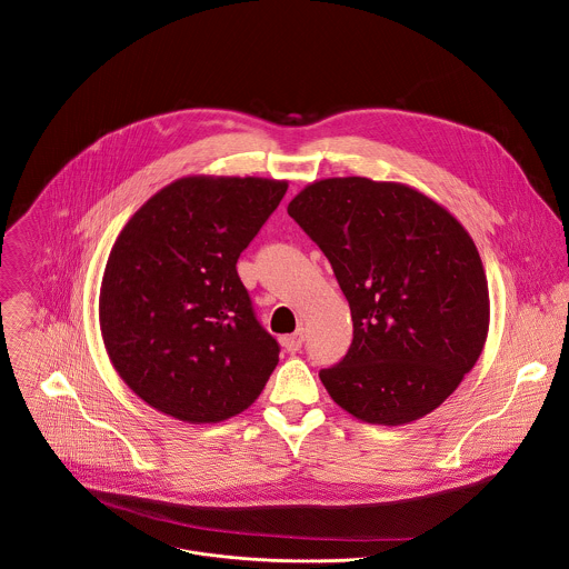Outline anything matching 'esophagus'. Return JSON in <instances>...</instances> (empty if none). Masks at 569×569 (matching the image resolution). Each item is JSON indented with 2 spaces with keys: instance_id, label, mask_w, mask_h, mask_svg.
Instances as JSON below:
<instances>
[{
  "instance_id": "34e87169",
  "label": "esophagus",
  "mask_w": 569,
  "mask_h": 569,
  "mask_svg": "<svg viewBox=\"0 0 569 569\" xmlns=\"http://www.w3.org/2000/svg\"><path fill=\"white\" fill-rule=\"evenodd\" d=\"M303 340H306V336H303V329H299V331H295V333H290V336H283V338H281V345L286 347V351H290V353H297V351H301V347H303Z\"/></svg>"
}]
</instances>
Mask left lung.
I'll return each mask as SVG.
<instances>
[{
  "instance_id": "left-lung-1",
  "label": "left lung",
  "mask_w": 569,
  "mask_h": 569,
  "mask_svg": "<svg viewBox=\"0 0 569 569\" xmlns=\"http://www.w3.org/2000/svg\"><path fill=\"white\" fill-rule=\"evenodd\" d=\"M288 213L329 259L353 342L318 376L365 423L406 426L458 388L489 333V286L467 229L430 196L365 177L320 179Z\"/></svg>"
}]
</instances>
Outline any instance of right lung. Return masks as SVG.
<instances>
[{
	"instance_id": "add662e5",
	"label": "right lung",
	"mask_w": 569,
	"mask_h": 569,
	"mask_svg": "<svg viewBox=\"0 0 569 569\" xmlns=\"http://www.w3.org/2000/svg\"><path fill=\"white\" fill-rule=\"evenodd\" d=\"M288 181L183 177L148 198L118 236L100 286L109 360L150 408L218 423L244 412L279 362L238 257Z\"/></svg>"
}]
</instances>
